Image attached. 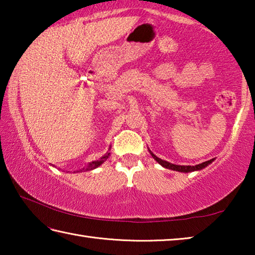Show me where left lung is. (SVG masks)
<instances>
[{"label": "left lung", "instance_id": "1", "mask_svg": "<svg viewBox=\"0 0 255 255\" xmlns=\"http://www.w3.org/2000/svg\"><path fill=\"white\" fill-rule=\"evenodd\" d=\"M150 154H152V156L154 157L155 161L158 162L159 164H161L162 166L166 167V169L173 170V171L184 172V173H188V172L198 171V170H201V169H204V167H206L207 165H208V164H210L211 162L214 161V158H213V159H209V161H206V162L201 163V164H198V165H195V166H191V165H175V164H172V163H169V162H166V161H163V159L158 158L157 156H155V155H154L153 153H150Z\"/></svg>", "mask_w": 255, "mask_h": 255}]
</instances>
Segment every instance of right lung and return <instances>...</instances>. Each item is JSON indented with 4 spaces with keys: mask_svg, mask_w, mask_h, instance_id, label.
<instances>
[{
    "mask_svg": "<svg viewBox=\"0 0 255 255\" xmlns=\"http://www.w3.org/2000/svg\"><path fill=\"white\" fill-rule=\"evenodd\" d=\"M108 156H109V153H108L107 155H105V156H102L100 159H98V161H93L92 163H90L89 165L86 166V169H83V170L89 171V170H93V169H96V167H98L99 165H101V164L106 161V159L108 158Z\"/></svg>",
    "mask_w": 255,
    "mask_h": 255,
    "instance_id": "1",
    "label": "right lung"
}]
</instances>
